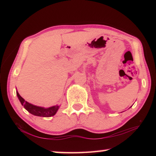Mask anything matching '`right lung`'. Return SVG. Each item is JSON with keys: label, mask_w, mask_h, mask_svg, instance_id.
I'll return each mask as SVG.
<instances>
[{"label": "right lung", "mask_w": 156, "mask_h": 156, "mask_svg": "<svg viewBox=\"0 0 156 156\" xmlns=\"http://www.w3.org/2000/svg\"><path fill=\"white\" fill-rule=\"evenodd\" d=\"M16 94L18 99L20 100V102H21L22 105L24 106L25 109L34 115L41 116V117H50V116L54 115L56 114V113L57 112V111L59 108V106H58V105L51 107L49 108H47V109L41 107H37L35 106V105L29 103L27 101H25V100L20 96V94H18V91H16Z\"/></svg>", "instance_id": "obj_1"}]
</instances>
